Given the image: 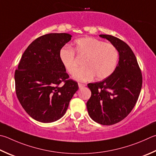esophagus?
Returning a JSON list of instances; mask_svg holds the SVG:
<instances>
[{"instance_id":"esophagus-1","label":"esophagus","mask_w":156,"mask_h":156,"mask_svg":"<svg viewBox=\"0 0 156 156\" xmlns=\"http://www.w3.org/2000/svg\"><path fill=\"white\" fill-rule=\"evenodd\" d=\"M85 86H86L85 84H83V83H78V87H79V88H83V87H85Z\"/></svg>"}]
</instances>
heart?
Listing matches in <instances>:
<instances>
[{"label":"heart","mask_w":156,"mask_h":156,"mask_svg":"<svg viewBox=\"0 0 156 156\" xmlns=\"http://www.w3.org/2000/svg\"><path fill=\"white\" fill-rule=\"evenodd\" d=\"M74 46L76 53L84 57L83 61L84 67L73 75L76 80L87 81L94 76L97 80H104L115 71L119 54L112 44L93 37H83L75 40ZM74 50L63 47L59 52L61 63L70 74H73L78 67Z\"/></svg>","instance_id":"b5f03b06"}]
</instances>
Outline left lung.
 <instances>
[{
    "mask_svg": "<svg viewBox=\"0 0 156 156\" xmlns=\"http://www.w3.org/2000/svg\"><path fill=\"white\" fill-rule=\"evenodd\" d=\"M119 52V63L114 72L103 81L87 84L91 96L87 102L92 119L104 126L115 124L132 111L139 97L142 73L136 58L126 42L116 37L100 35Z\"/></svg>",
    "mask_w": 156,
    "mask_h": 156,
    "instance_id": "obj_1",
    "label": "left lung"
}]
</instances>
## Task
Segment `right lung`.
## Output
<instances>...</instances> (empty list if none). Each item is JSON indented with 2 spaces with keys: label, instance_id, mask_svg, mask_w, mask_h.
Wrapping results in <instances>:
<instances>
[{
  "label": "right lung",
  "instance_id": "obj_1",
  "mask_svg": "<svg viewBox=\"0 0 156 156\" xmlns=\"http://www.w3.org/2000/svg\"><path fill=\"white\" fill-rule=\"evenodd\" d=\"M71 37L68 33L39 37L24 51L15 72L17 98L25 111L39 122L61 119L78 89L59 58V52Z\"/></svg>",
  "mask_w": 156,
  "mask_h": 156
}]
</instances>
